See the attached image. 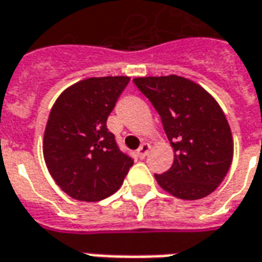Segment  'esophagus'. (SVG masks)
Masks as SVG:
<instances>
[{
    "label": "esophagus",
    "mask_w": 262,
    "mask_h": 262,
    "mask_svg": "<svg viewBox=\"0 0 262 262\" xmlns=\"http://www.w3.org/2000/svg\"><path fill=\"white\" fill-rule=\"evenodd\" d=\"M149 149H151V145H149V144H146V142H144V144H142V145L138 148V151H137V155H138L140 158H145L146 155H148Z\"/></svg>",
    "instance_id": "1"
}]
</instances>
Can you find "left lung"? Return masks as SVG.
I'll use <instances>...</instances> for the list:
<instances>
[{
	"label": "left lung",
	"mask_w": 262,
	"mask_h": 262,
	"mask_svg": "<svg viewBox=\"0 0 262 262\" xmlns=\"http://www.w3.org/2000/svg\"><path fill=\"white\" fill-rule=\"evenodd\" d=\"M133 81L158 111L175 151L169 169L155 173L159 186L185 200L210 194L233 159V137L222 108L205 89L185 77H138Z\"/></svg>",
	"instance_id": "8db88e82"
}]
</instances>
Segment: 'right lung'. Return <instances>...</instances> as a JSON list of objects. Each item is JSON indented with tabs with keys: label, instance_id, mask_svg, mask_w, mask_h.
Wrapping results in <instances>:
<instances>
[{
	"label": "right lung",
	"instance_id": "obj_1",
	"mask_svg": "<svg viewBox=\"0 0 262 262\" xmlns=\"http://www.w3.org/2000/svg\"><path fill=\"white\" fill-rule=\"evenodd\" d=\"M129 77H92L59 96L43 137V157L57 186L70 198L98 202L117 192L134 164L107 128Z\"/></svg>",
	"mask_w": 262,
	"mask_h": 262
}]
</instances>
